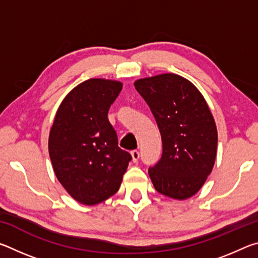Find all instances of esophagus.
<instances>
[{
    "label": "esophagus",
    "instance_id": "1",
    "mask_svg": "<svg viewBox=\"0 0 258 258\" xmlns=\"http://www.w3.org/2000/svg\"><path fill=\"white\" fill-rule=\"evenodd\" d=\"M131 155H132V160L134 161V163H137L140 158V152L138 150H132L131 151Z\"/></svg>",
    "mask_w": 258,
    "mask_h": 258
}]
</instances>
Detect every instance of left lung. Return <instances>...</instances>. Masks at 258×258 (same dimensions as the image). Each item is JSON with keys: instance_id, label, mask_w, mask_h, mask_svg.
Segmentation results:
<instances>
[{"instance_id": "1", "label": "left lung", "mask_w": 258, "mask_h": 258, "mask_svg": "<svg viewBox=\"0 0 258 258\" xmlns=\"http://www.w3.org/2000/svg\"><path fill=\"white\" fill-rule=\"evenodd\" d=\"M135 89L146 100L158 125L163 155L149 176L155 189L184 200L206 182L216 158L217 130L203 94L176 74L141 78Z\"/></svg>"}]
</instances>
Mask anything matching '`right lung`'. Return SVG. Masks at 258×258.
Wrapping results in <instances>:
<instances>
[{
	"instance_id": "add662e5",
	"label": "right lung",
	"mask_w": 258,
	"mask_h": 258,
	"mask_svg": "<svg viewBox=\"0 0 258 258\" xmlns=\"http://www.w3.org/2000/svg\"><path fill=\"white\" fill-rule=\"evenodd\" d=\"M120 82L90 78L69 92L58 108L49 135L53 171L76 202L92 206L118 191L132 159L118 147L108 111Z\"/></svg>"
}]
</instances>
